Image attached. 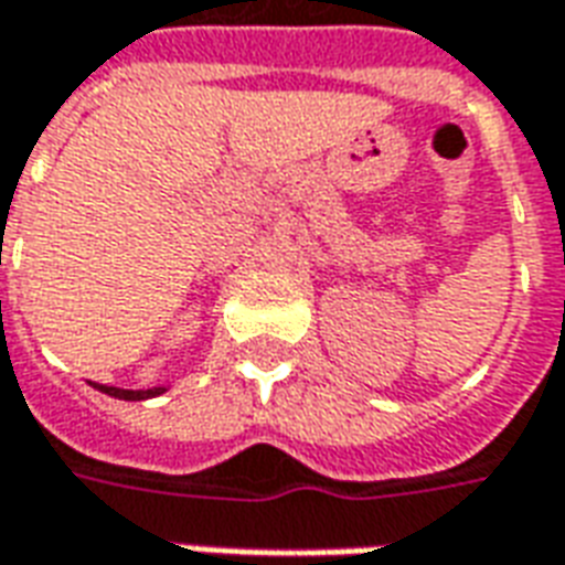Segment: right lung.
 Listing matches in <instances>:
<instances>
[{"label": "right lung", "mask_w": 565, "mask_h": 565, "mask_svg": "<svg viewBox=\"0 0 565 565\" xmlns=\"http://www.w3.org/2000/svg\"><path fill=\"white\" fill-rule=\"evenodd\" d=\"M99 391L108 393V396H115V399H129V403H136V399H150V396H160L166 387H153V391H120V387H105V384H96Z\"/></svg>", "instance_id": "add662e5"}]
</instances>
